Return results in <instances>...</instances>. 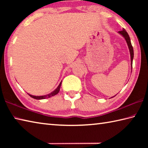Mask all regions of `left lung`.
<instances>
[{
	"mask_svg": "<svg viewBox=\"0 0 148 148\" xmlns=\"http://www.w3.org/2000/svg\"><path fill=\"white\" fill-rule=\"evenodd\" d=\"M118 33L121 34V36L125 38V40H126V42H127V46H128L129 49V52H130V56H131V72H132V60H133V57H134V51H133V47H132V44H131V39H130V37L129 36V34L127 32V31H125V29H123L121 31H119ZM115 96H116V95H115ZM115 96H114V97H115ZM114 97H111V98H113Z\"/></svg>",
	"mask_w": 148,
	"mask_h": 148,
	"instance_id": "left-lung-1",
	"label": "left lung"
}]
</instances>
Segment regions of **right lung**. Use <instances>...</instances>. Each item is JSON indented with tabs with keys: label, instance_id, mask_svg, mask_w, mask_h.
<instances>
[{
	"label": "right lung",
	"instance_id": "add662e5",
	"mask_svg": "<svg viewBox=\"0 0 148 148\" xmlns=\"http://www.w3.org/2000/svg\"><path fill=\"white\" fill-rule=\"evenodd\" d=\"M61 83H62V81L61 82V83L59 84L58 87H57V88L55 89L53 91H52L51 92H50V93L47 94V95H42V96H34V95H30L29 93H27V94H28L30 97H31L32 98H33L34 99H37V100H42V99H47V98H49V97H51L54 96V95H57L59 92L60 88H61Z\"/></svg>",
	"mask_w": 148,
	"mask_h": 148
}]
</instances>
